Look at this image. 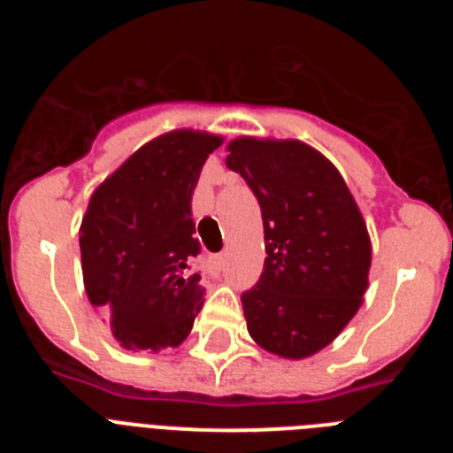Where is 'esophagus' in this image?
<instances>
[{
  "label": "esophagus",
  "mask_w": 453,
  "mask_h": 453,
  "mask_svg": "<svg viewBox=\"0 0 453 453\" xmlns=\"http://www.w3.org/2000/svg\"><path fill=\"white\" fill-rule=\"evenodd\" d=\"M211 270H213V272L224 270V256L222 254L213 256V258H211Z\"/></svg>",
  "instance_id": "1"
}]
</instances>
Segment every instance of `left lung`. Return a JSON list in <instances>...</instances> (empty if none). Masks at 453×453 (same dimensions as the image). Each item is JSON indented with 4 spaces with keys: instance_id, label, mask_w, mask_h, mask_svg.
Listing matches in <instances>:
<instances>
[{
    "instance_id": "1",
    "label": "left lung",
    "mask_w": 453,
    "mask_h": 453,
    "mask_svg": "<svg viewBox=\"0 0 453 453\" xmlns=\"http://www.w3.org/2000/svg\"><path fill=\"white\" fill-rule=\"evenodd\" d=\"M261 203L265 267L242 295L247 331L270 354L302 361L331 345L367 290L372 242L338 167L302 140L242 138L226 145Z\"/></svg>"
}]
</instances>
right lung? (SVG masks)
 Segmentation results:
<instances>
[{"mask_svg":"<svg viewBox=\"0 0 453 453\" xmlns=\"http://www.w3.org/2000/svg\"><path fill=\"white\" fill-rule=\"evenodd\" d=\"M222 142L208 131H167L92 192L79 229L83 286L124 349L179 347L202 311L203 288L190 272L199 254L190 202Z\"/></svg>","mask_w":453,"mask_h":453,"instance_id":"obj_1","label":"right lung"}]
</instances>
